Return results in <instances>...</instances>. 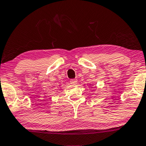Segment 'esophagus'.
Returning <instances> with one entry per match:
<instances>
[{
	"label": "esophagus",
	"mask_w": 146,
	"mask_h": 146,
	"mask_svg": "<svg viewBox=\"0 0 146 146\" xmlns=\"http://www.w3.org/2000/svg\"><path fill=\"white\" fill-rule=\"evenodd\" d=\"M70 82L72 85H76V84H77L78 80H76V79H71V80H70Z\"/></svg>",
	"instance_id": "34e87169"
}]
</instances>
